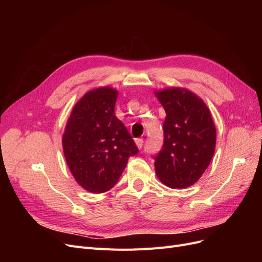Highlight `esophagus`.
Segmentation results:
<instances>
[{
    "label": "esophagus",
    "instance_id": "obj_1",
    "mask_svg": "<svg viewBox=\"0 0 262 262\" xmlns=\"http://www.w3.org/2000/svg\"><path fill=\"white\" fill-rule=\"evenodd\" d=\"M143 143H144L143 139H136V144L139 148H142V146H143Z\"/></svg>",
    "mask_w": 262,
    "mask_h": 262
}]
</instances>
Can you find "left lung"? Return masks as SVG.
Segmentation results:
<instances>
[{
    "mask_svg": "<svg viewBox=\"0 0 262 262\" xmlns=\"http://www.w3.org/2000/svg\"><path fill=\"white\" fill-rule=\"evenodd\" d=\"M166 118L164 144L155 157L160 180L173 189L195 184L212 160L216 129L209 108L195 94L172 87L155 92Z\"/></svg>",
    "mask_w": 262,
    "mask_h": 262,
    "instance_id": "obj_1",
    "label": "left lung"
}]
</instances>
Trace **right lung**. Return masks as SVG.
Here are the masks:
<instances>
[{"instance_id":"right-lung-1","label":"right lung","mask_w":262,"mask_h":262,"mask_svg":"<svg viewBox=\"0 0 262 262\" xmlns=\"http://www.w3.org/2000/svg\"><path fill=\"white\" fill-rule=\"evenodd\" d=\"M118 92L99 87L77 101L62 137L63 152L77 184L94 193L112 189L139 149L115 115Z\"/></svg>"}]
</instances>
